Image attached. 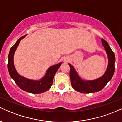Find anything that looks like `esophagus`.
Segmentation results:
<instances>
[{
	"label": "esophagus",
	"instance_id": "1",
	"mask_svg": "<svg viewBox=\"0 0 122 122\" xmlns=\"http://www.w3.org/2000/svg\"><path fill=\"white\" fill-rule=\"evenodd\" d=\"M65 61H68V60H65Z\"/></svg>",
	"mask_w": 122,
	"mask_h": 122
}]
</instances>
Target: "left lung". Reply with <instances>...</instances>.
Returning a JSON list of instances; mask_svg holds the SVG:
<instances>
[{
  "label": "left lung",
  "mask_w": 122,
  "mask_h": 122,
  "mask_svg": "<svg viewBox=\"0 0 122 122\" xmlns=\"http://www.w3.org/2000/svg\"><path fill=\"white\" fill-rule=\"evenodd\" d=\"M102 43L104 47L108 57V66L104 73L100 77L95 80H84L80 76L74 66L71 64L70 78L73 88L76 91L83 93H94L101 91L106 84L111 80L115 72V57L114 53L110 48L108 43L103 39Z\"/></svg>",
  "instance_id": "obj_1"
}]
</instances>
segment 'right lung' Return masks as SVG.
I'll return each instance as SVG.
<instances>
[{"instance_id":"1","label":"right lung","mask_w":122,"mask_h":122,"mask_svg":"<svg viewBox=\"0 0 122 122\" xmlns=\"http://www.w3.org/2000/svg\"><path fill=\"white\" fill-rule=\"evenodd\" d=\"M27 35L20 37L10 49L8 57V71L11 77L20 89L29 93L38 94L47 91L52 85L54 75L62 62L52 65L48 68L45 75L40 80L27 79L18 73L14 63V57L19 42Z\"/></svg>"}]
</instances>
